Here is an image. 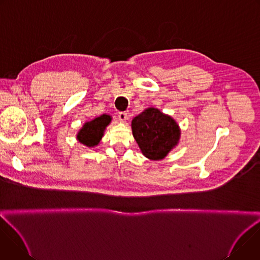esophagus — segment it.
I'll use <instances>...</instances> for the list:
<instances>
[{
    "label": "esophagus",
    "mask_w": 260,
    "mask_h": 260,
    "mask_svg": "<svg viewBox=\"0 0 260 260\" xmlns=\"http://www.w3.org/2000/svg\"><path fill=\"white\" fill-rule=\"evenodd\" d=\"M118 118H119V120L120 121H122V122H124L125 120H127V113L126 112H119L118 113Z\"/></svg>",
    "instance_id": "1"
}]
</instances>
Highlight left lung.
<instances>
[{
    "instance_id": "obj_1",
    "label": "left lung",
    "mask_w": 260,
    "mask_h": 260,
    "mask_svg": "<svg viewBox=\"0 0 260 260\" xmlns=\"http://www.w3.org/2000/svg\"><path fill=\"white\" fill-rule=\"evenodd\" d=\"M132 128L142 153L153 160L167 156L178 144L181 134L176 121L155 108H148L136 116Z\"/></svg>"
}]
</instances>
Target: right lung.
<instances>
[{
    "mask_svg": "<svg viewBox=\"0 0 260 260\" xmlns=\"http://www.w3.org/2000/svg\"><path fill=\"white\" fill-rule=\"evenodd\" d=\"M111 117L107 114H103L93 120L86 122L78 133L77 139L83 145L93 147L98 145L104 135L106 126L110 123Z\"/></svg>",
    "mask_w": 260,
    "mask_h": 260,
    "instance_id": "1",
    "label": "right lung"
}]
</instances>
